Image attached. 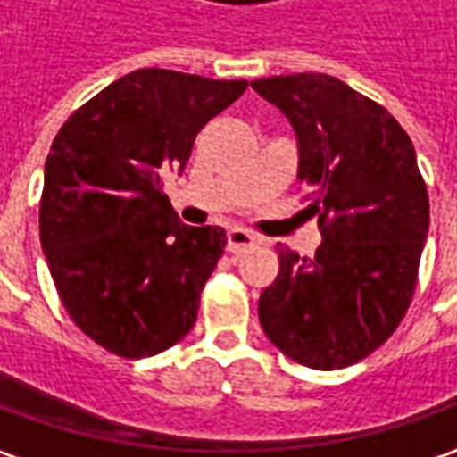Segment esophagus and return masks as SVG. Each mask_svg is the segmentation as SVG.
<instances>
[{"label":"esophagus","mask_w":457,"mask_h":457,"mask_svg":"<svg viewBox=\"0 0 457 457\" xmlns=\"http://www.w3.org/2000/svg\"><path fill=\"white\" fill-rule=\"evenodd\" d=\"M253 245H258V237L255 235H250L247 229H229L228 232V250L229 253H245L247 247H253Z\"/></svg>","instance_id":"obj_1"}]
</instances>
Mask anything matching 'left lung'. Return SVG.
<instances>
[{
	"mask_svg": "<svg viewBox=\"0 0 457 457\" xmlns=\"http://www.w3.org/2000/svg\"><path fill=\"white\" fill-rule=\"evenodd\" d=\"M298 136L323 243L313 258L278 245L260 326L311 370H344L379 349L412 303L430 225L428 187L410 136L385 105L323 72L253 80Z\"/></svg>",
	"mask_w": 457,
	"mask_h": 457,
	"instance_id": "1",
	"label": "left lung"
}]
</instances>
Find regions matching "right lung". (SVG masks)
I'll return each mask as SVG.
<instances>
[{"mask_svg": "<svg viewBox=\"0 0 457 457\" xmlns=\"http://www.w3.org/2000/svg\"><path fill=\"white\" fill-rule=\"evenodd\" d=\"M247 80L141 68L62 123L45 162L40 243L72 323L111 354L144 359L197 321L225 250L220 228H189L164 195L195 138Z\"/></svg>", "mask_w": 457, "mask_h": 457, "instance_id": "add662e5", "label": "right lung"}]
</instances>
